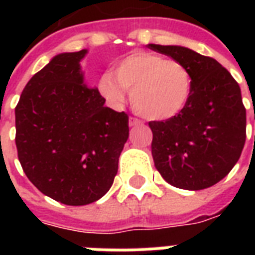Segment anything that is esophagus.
I'll use <instances>...</instances> for the list:
<instances>
[{"instance_id":"1","label":"esophagus","mask_w":255,"mask_h":255,"mask_svg":"<svg viewBox=\"0 0 255 255\" xmlns=\"http://www.w3.org/2000/svg\"><path fill=\"white\" fill-rule=\"evenodd\" d=\"M139 124H141V120L137 119V118H133V116L129 118V126H131V127H133V126H139Z\"/></svg>"}]
</instances>
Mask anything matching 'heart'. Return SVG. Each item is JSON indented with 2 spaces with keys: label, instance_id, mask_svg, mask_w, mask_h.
Segmentation results:
<instances>
[{
  "label": "heart",
  "instance_id": "heart-1",
  "mask_svg": "<svg viewBox=\"0 0 255 255\" xmlns=\"http://www.w3.org/2000/svg\"><path fill=\"white\" fill-rule=\"evenodd\" d=\"M193 78L182 62L151 51H135L114 66L99 81L100 94L111 103L131 92L136 112L151 120H167L185 108L192 95Z\"/></svg>",
  "mask_w": 255,
  "mask_h": 255
}]
</instances>
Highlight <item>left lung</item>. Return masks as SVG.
Masks as SVG:
<instances>
[{
    "label": "left lung",
    "instance_id": "obj_1",
    "mask_svg": "<svg viewBox=\"0 0 255 255\" xmlns=\"http://www.w3.org/2000/svg\"><path fill=\"white\" fill-rule=\"evenodd\" d=\"M148 47L182 62L193 78L185 108L172 119L148 123L156 168L176 188H209L233 169L245 145L241 88L213 58L181 46Z\"/></svg>",
    "mask_w": 255,
    "mask_h": 255
}]
</instances>
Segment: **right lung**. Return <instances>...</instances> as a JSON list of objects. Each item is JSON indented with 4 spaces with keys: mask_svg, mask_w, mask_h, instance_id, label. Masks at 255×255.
I'll return each instance as SVG.
<instances>
[{
    "mask_svg": "<svg viewBox=\"0 0 255 255\" xmlns=\"http://www.w3.org/2000/svg\"><path fill=\"white\" fill-rule=\"evenodd\" d=\"M87 50L63 53L34 75L15 107L18 160L42 193L65 205H87L111 188L128 139V115L106 107L83 85Z\"/></svg>",
    "mask_w": 255,
    "mask_h": 255,
    "instance_id": "add662e5",
    "label": "right lung"
}]
</instances>
